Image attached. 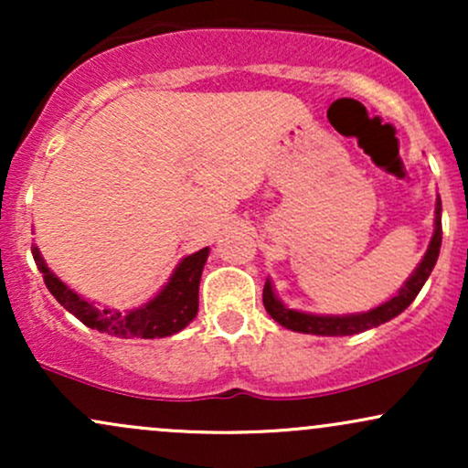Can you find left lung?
Instances as JSON below:
<instances>
[{"mask_svg": "<svg viewBox=\"0 0 468 468\" xmlns=\"http://www.w3.org/2000/svg\"><path fill=\"white\" fill-rule=\"evenodd\" d=\"M442 202H436V229H433V238L429 241V249L424 252L422 261L418 264L416 271L411 272V277L407 279L405 286L399 290V294L389 299V302L376 305V308L367 310V313H356V314H308L299 313V310L288 308L277 299L275 290H272L271 279H266L264 286V308L266 313L277 321L279 325L288 327L292 332H303V335H319V336H350L358 335V332L369 330V327H378L380 324H388V321L399 316L402 310L410 305L413 299L418 297L420 288L424 286L429 275H431L433 266H436L438 255H440V244H442Z\"/></svg>", "mask_w": 468, "mask_h": 468, "instance_id": "left-lung-1", "label": "left lung"}]
</instances>
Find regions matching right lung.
I'll use <instances>...</instances> for the list:
<instances>
[{
    "mask_svg": "<svg viewBox=\"0 0 468 468\" xmlns=\"http://www.w3.org/2000/svg\"><path fill=\"white\" fill-rule=\"evenodd\" d=\"M32 257H35L39 272H44V282L48 290L52 292V297L69 314L77 316L80 324L118 338H163L185 330L196 319L197 290H200V277L202 268L207 264L208 246L185 257L176 266L174 275L169 277L165 288L154 299H149L141 308L127 310V313H118V310L110 308H96L92 302H88V299L74 292L72 288H68L46 266L44 257H41L37 246H32Z\"/></svg>",
    "mask_w": 468,
    "mask_h": 468,
    "instance_id": "right-lung-1",
    "label": "right lung"
}]
</instances>
